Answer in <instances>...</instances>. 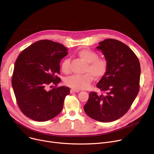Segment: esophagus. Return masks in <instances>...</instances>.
Returning <instances> with one entry per match:
<instances>
[{"instance_id": "34e87169", "label": "esophagus", "mask_w": 154, "mask_h": 154, "mask_svg": "<svg viewBox=\"0 0 154 154\" xmlns=\"http://www.w3.org/2000/svg\"><path fill=\"white\" fill-rule=\"evenodd\" d=\"M79 91V89H75V88H72L70 90V93H74V92H78Z\"/></svg>"}]
</instances>
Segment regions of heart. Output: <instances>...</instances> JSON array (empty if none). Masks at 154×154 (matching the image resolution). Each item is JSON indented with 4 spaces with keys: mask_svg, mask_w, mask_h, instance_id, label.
I'll use <instances>...</instances> for the list:
<instances>
[{
    "mask_svg": "<svg viewBox=\"0 0 154 154\" xmlns=\"http://www.w3.org/2000/svg\"><path fill=\"white\" fill-rule=\"evenodd\" d=\"M78 57L85 63L84 73L81 75H74L68 78L65 81L67 86L75 89H84L88 88L91 84L96 78H101L106 73L108 70V62L103 57H98L97 53L94 51L83 49L78 53ZM62 72L65 74L70 72V61L65 59L61 63Z\"/></svg>",
    "mask_w": 154,
    "mask_h": 154,
    "instance_id": "obj_1",
    "label": "heart"
}]
</instances>
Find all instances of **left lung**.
I'll return each instance as SVG.
<instances>
[{
  "label": "left lung",
  "instance_id": "8db88e82",
  "mask_svg": "<svg viewBox=\"0 0 154 154\" xmlns=\"http://www.w3.org/2000/svg\"><path fill=\"white\" fill-rule=\"evenodd\" d=\"M97 49L104 54L108 70L97 85L101 94L91 92L84 110L95 121L112 122L127 112L139 92L140 63L133 51L119 40L105 39Z\"/></svg>",
  "mask_w": 154,
  "mask_h": 154
}]
</instances>
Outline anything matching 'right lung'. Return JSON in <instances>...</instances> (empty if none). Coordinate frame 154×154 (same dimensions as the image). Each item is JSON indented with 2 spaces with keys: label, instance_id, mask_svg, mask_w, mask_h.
I'll use <instances>...</instances> for the list:
<instances>
[{
  "label": "right lung",
  "instance_id": "add662e5",
  "mask_svg": "<svg viewBox=\"0 0 154 154\" xmlns=\"http://www.w3.org/2000/svg\"><path fill=\"white\" fill-rule=\"evenodd\" d=\"M68 54L67 49L52 40H42L30 45L17 58L11 84L21 112L33 121L44 122L62 111L70 88L60 86V60ZM54 83L56 87L48 91Z\"/></svg>",
  "mask_w": 154,
  "mask_h": 154
}]
</instances>
